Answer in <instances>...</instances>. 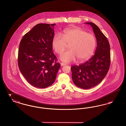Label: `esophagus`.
<instances>
[{
  "label": "esophagus",
  "instance_id": "34e87169",
  "mask_svg": "<svg viewBox=\"0 0 126 126\" xmlns=\"http://www.w3.org/2000/svg\"><path fill=\"white\" fill-rule=\"evenodd\" d=\"M60 64H61V66H65V65H66V64H65V63H60Z\"/></svg>",
  "mask_w": 126,
  "mask_h": 126
}]
</instances>
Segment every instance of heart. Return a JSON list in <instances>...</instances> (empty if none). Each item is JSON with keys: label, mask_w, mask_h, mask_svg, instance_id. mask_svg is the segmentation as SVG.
<instances>
[{"label": "heart", "mask_w": 126, "mask_h": 126, "mask_svg": "<svg viewBox=\"0 0 126 126\" xmlns=\"http://www.w3.org/2000/svg\"><path fill=\"white\" fill-rule=\"evenodd\" d=\"M67 45L69 50L61 55L60 60L66 63L77 59L80 62H84L93 54L96 47V38L93 34L76 27L65 29L62 35H55L52 41V48L57 54H61Z\"/></svg>", "instance_id": "heart-1"}]
</instances>
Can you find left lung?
Returning a JSON list of instances; mask_svg holds the SVG:
<instances>
[{"label": "left lung", "instance_id": "8db88e82", "mask_svg": "<svg viewBox=\"0 0 126 126\" xmlns=\"http://www.w3.org/2000/svg\"><path fill=\"white\" fill-rule=\"evenodd\" d=\"M93 27L97 40L94 55L84 63L71 67L72 78L78 87L88 89L100 84L106 76L110 62V46L106 37L93 23L87 22Z\"/></svg>", "mask_w": 126, "mask_h": 126}]
</instances>
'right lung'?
I'll use <instances>...</instances> for the list:
<instances>
[{
  "mask_svg": "<svg viewBox=\"0 0 126 126\" xmlns=\"http://www.w3.org/2000/svg\"><path fill=\"white\" fill-rule=\"evenodd\" d=\"M55 25L36 24L24 35L19 44V70L26 80L37 88L51 85L60 68L52 51Z\"/></svg>",
  "mask_w": 126,
  "mask_h": 126,
  "instance_id": "add662e5",
  "label": "right lung"
}]
</instances>
